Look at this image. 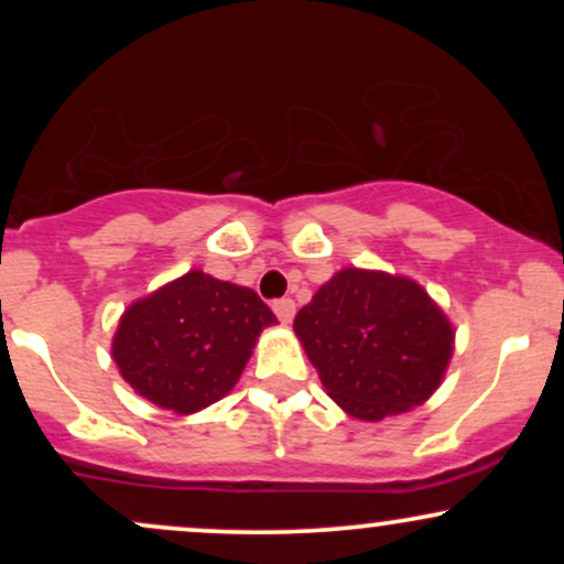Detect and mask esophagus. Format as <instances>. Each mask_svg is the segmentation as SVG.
<instances>
[{"label":"esophagus","instance_id":"obj_1","mask_svg":"<svg viewBox=\"0 0 564 564\" xmlns=\"http://www.w3.org/2000/svg\"><path fill=\"white\" fill-rule=\"evenodd\" d=\"M273 310H275L278 318H281V323H291L296 315L294 300H278V302H273Z\"/></svg>","mask_w":564,"mask_h":564}]
</instances>
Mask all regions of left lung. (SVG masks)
Returning <instances> with one entry per match:
<instances>
[{
  "mask_svg": "<svg viewBox=\"0 0 564 564\" xmlns=\"http://www.w3.org/2000/svg\"><path fill=\"white\" fill-rule=\"evenodd\" d=\"M294 334L323 390L347 416L381 422L443 384L456 332L422 283L341 268L296 313Z\"/></svg>",
  "mask_w": 564,
  "mask_h": 564,
  "instance_id": "8db88e82",
  "label": "left lung"
}]
</instances>
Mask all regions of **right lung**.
<instances>
[{
	"label": "right lung",
	"instance_id": "add662e5",
	"mask_svg": "<svg viewBox=\"0 0 564 564\" xmlns=\"http://www.w3.org/2000/svg\"><path fill=\"white\" fill-rule=\"evenodd\" d=\"M275 323L257 291L187 270L121 313L111 358L140 398L191 416L238 384L260 334Z\"/></svg>",
	"mask_w": 564,
	"mask_h": 564
}]
</instances>
